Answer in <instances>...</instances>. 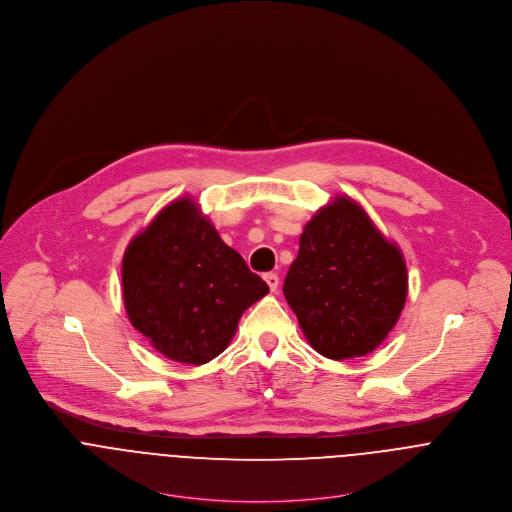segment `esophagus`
Segmentation results:
<instances>
[{
    "label": "esophagus",
    "instance_id": "34e87169",
    "mask_svg": "<svg viewBox=\"0 0 512 512\" xmlns=\"http://www.w3.org/2000/svg\"><path fill=\"white\" fill-rule=\"evenodd\" d=\"M264 280H266V284H268V288L272 290V292H276L278 290V286H280V278H278V274H266L264 276Z\"/></svg>",
    "mask_w": 512,
    "mask_h": 512
}]
</instances>
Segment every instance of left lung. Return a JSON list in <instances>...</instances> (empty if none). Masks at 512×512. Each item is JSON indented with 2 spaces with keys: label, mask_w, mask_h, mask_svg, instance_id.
I'll use <instances>...</instances> for the list:
<instances>
[{
  "label": "left lung",
  "mask_w": 512,
  "mask_h": 512,
  "mask_svg": "<svg viewBox=\"0 0 512 512\" xmlns=\"http://www.w3.org/2000/svg\"><path fill=\"white\" fill-rule=\"evenodd\" d=\"M284 295L319 355L365 357L404 309L406 262L359 203L337 197L305 224Z\"/></svg>",
  "instance_id": "1"
}]
</instances>
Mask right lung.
<instances>
[{
  "instance_id": "obj_1",
  "label": "right lung",
  "mask_w": 512,
  "mask_h": 512,
  "mask_svg": "<svg viewBox=\"0 0 512 512\" xmlns=\"http://www.w3.org/2000/svg\"><path fill=\"white\" fill-rule=\"evenodd\" d=\"M122 290L130 323L171 361L205 365L270 288L220 240L199 205L177 199L128 244Z\"/></svg>"
}]
</instances>
